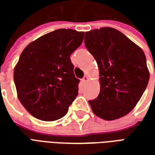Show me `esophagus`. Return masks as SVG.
Returning <instances> with one entry per match:
<instances>
[{
    "mask_svg": "<svg viewBox=\"0 0 155 155\" xmlns=\"http://www.w3.org/2000/svg\"><path fill=\"white\" fill-rule=\"evenodd\" d=\"M89 80H90V79H89V76H88L87 74H85L84 76V78L82 79V82H83V83H85V82H87Z\"/></svg>",
    "mask_w": 155,
    "mask_h": 155,
    "instance_id": "esophagus-1",
    "label": "esophagus"
}]
</instances>
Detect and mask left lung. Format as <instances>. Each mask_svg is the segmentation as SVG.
Returning <instances> with one entry per match:
<instances>
[{"instance_id": "left-lung-1", "label": "left lung", "mask_w": 155, "mask_h": 155, "mask_svg": "<svg viewBox=\"0 0 155 155\" xmlns=\"http://www.w3.org/2000/svg\"><path fill=\"white\" fill-rule=\"evenodd\" d=\"M84 44L100 72V94L89 101L93 113L105 120L126 115L135 107L150 80L143 51L111 27L85 32Z\"/></svg>"}]
</instances>
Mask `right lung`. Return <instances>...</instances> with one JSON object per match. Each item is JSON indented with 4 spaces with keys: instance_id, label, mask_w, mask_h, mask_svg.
<instances>
[{
    "instance_id": "right-lung-1",
    "label": "right lung",
    "mask_w": 155,
    "mask_h": 155,
    "mask_svg": "<svg viewBox=\"0 0 155 155\" xmlns=\"http://www.w3.org/2000/svg\"><path fill=\"white\" fill-rule=\"evenodd\" d=\"M84 32L59 29L24 49L14 69L17 96L32 116L54 121L67 114L78 94L71 54L82 43Z\"/></svg>"
}]
</instances>
